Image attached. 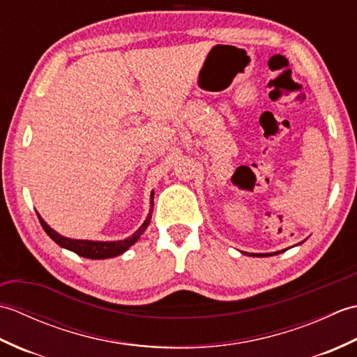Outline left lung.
<instances>
[{"mask_svg": "<svg viewBox=\"0 0 357 357\" xmlns=\"http://www.w3.org/2000/svg\"><path fill=\"white\" fill-rule=\"evenodd\" d=\"M285 252V250H280V252H275V253H245L248 256H255V257H267V256H275V255H279Z\"/></svg>", "mask_w": 357, "mask_h": 357, "instance_id": "left-lung-1", "label": "left lung"}]
</instances>
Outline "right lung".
Returning <instances> with one entry per match:
<instances>
[{
    "label": "right lung",
    "mask_w": 357,
    "mask_h": 357,
    "mask_svg": "<svg viewBox=\"0 0 357 357\" xmlns=\"http://www.w3.org/2000/svg\"><path fill=\"white\" fill-rule=\"evenodd\" d=\"M153 198H155V192L151 190L150 210H149L146 221L142 222V225L132 234V236L121 239V241H89V239L66 238V236H63V234H59L58 231L53 230L52 227L40 216V213H36V215H38V219H40L44 231L47 233L50 239L55 241L59 247L70 250V252L77 253L78 256L87 257V259H109V257H115V256H119L124 252H127V250L141 238V234L147 230L150 219H151V213H153Z\"/></svg>",
    "instance_id": "right-lung-1"
}]
</instances>
